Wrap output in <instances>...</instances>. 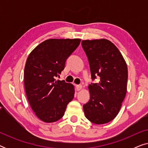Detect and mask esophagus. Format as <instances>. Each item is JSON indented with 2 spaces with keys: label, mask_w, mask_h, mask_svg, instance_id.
I'll list each match as a JSON object with an SVG mask.
<instances>
[{
  "label": "esophagus",
  "mask_w": 148,
  "mask_h": 148,
  "mask_svg": "<svg viewBox=\"0 0 148 148\" xmlns=\"http://www.w3.org/2000/svg\"><path fill=\"white\" fill-rule=\"evenodd\" d=\"M75 87H76V90L77 91L81 90H82V85H76Z\"/></svg>",
  "instance_id": "esophagus-1"
}]
</instances>
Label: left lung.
Instances as JSON below:
<instances>
[{
  "instance_id": "8db88e82",
  "label": "left lung",
  "mask_w": 148,
  "mask_h": 148,
  "mask_svg": "<svg viewBox=\"0 0 148 148\" xmlns=\"http://www.w3.org/2000/svg\"><path fill=\"white\" fill-rule=\"evenodd\" d=\"M82 45L88 58L92 79H100L98 83H92L88 87L90 99L83 106L85 116L95 124H104L118 114L126 95V62L108 40H83Z\"/></svg>"
}]
</instances>
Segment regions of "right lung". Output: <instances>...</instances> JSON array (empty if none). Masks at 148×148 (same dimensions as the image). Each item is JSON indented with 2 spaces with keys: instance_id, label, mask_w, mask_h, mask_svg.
Masks as SVG:
<instances>
[{
  "instance_id": "obj_1",
  "label": "right lung",
  "mask_w": 148,
  "mask_h": 148,
  "mask_svg": "<svg viewBox=\"0 0 148 148\" xmlns=\"http://www.w3.org/2000/svg\"><path fill=\"white\" fill-rule=\"evenodd\" d=\"M80 39H50L32 50L24 69V85L31 108L40 120L53 123L63 116L74 98V87L56 80Z\"/></svg>"
}]
</instances>
